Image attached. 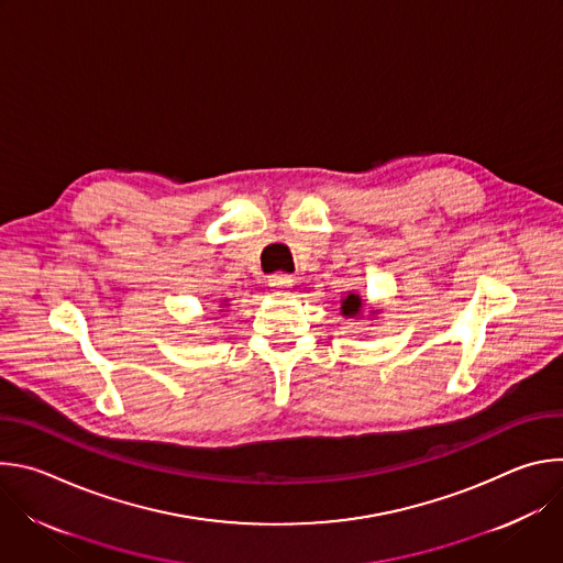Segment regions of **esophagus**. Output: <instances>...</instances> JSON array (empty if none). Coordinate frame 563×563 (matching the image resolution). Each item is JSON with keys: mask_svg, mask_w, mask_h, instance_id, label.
<instances>
[{"mask_svg": "<svg viewBox=\"0 0 563 563\" xmlns=\"http://www.w3.org/2000/svg\"><path fill=\"white\" fill-rule=\"evenodd\" d=\"M269 287H274V289H287V287H291V276L289 274H283V272H278V274H272L269 278Z\"/></svg>", "mask_w": 563, "mask_h": 563, "instance_id": "34e87169", "label": "esophagus"}]
</instances>
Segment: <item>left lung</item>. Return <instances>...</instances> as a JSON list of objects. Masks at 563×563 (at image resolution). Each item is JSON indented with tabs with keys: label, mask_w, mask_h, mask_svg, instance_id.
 Masks as SVG:
<instances>
[{
	"label": "left lung",
	"mask_w": 563,
	"mask_h": 563,
	"mask_svg": "<svg viewBox=\"0 0 563 563\" xmlns=\"http://www.w3.org/2000/svg\"><path fill=\"white\" fill-rule=\"evenodd\" d=\"M361 305H363V300H361V296H356V294H350L345 300H343V313L345 316H356L358 311H361Z\"/></svg>",
	"instance_id": "8db88e82"
}]
</instances>
